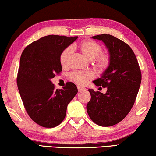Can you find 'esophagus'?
<instances>
[{
    "instance_id": "1",
    "label": "esophagus",
    "mask_w": 156,
    "mask_h": 156,
    "mask_svg": "<svg viewBox=\"0 0 156 156\" xmlns=\"http://www.w3.org/2000/svg\"><path fill=\"white\" fill-rule=\"evenodd\" d=\"M78 87V91H84V90H85V88L84 87H80V86H78L77 87Z\"/></svg>"
}]
</instances>
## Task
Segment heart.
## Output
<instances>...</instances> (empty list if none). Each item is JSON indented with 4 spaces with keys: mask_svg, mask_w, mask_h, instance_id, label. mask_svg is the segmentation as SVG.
I'll list each match as a JSON object with an SVG mask.
<instances>
[{
    "mask_svg": "<svg viewBox=\"0 0 156 156\" xmlns=\"http://www.w3.org/2000/svg\"><path fill=\"white\" fill-rule=\"evenodd\" d=\"M78 48L87 59H94L95 67L99 72H104L109 67L110 63L109 55L107 54H100L102 51V47L96 42L91 40L84 41L78 44ZM71 53V47H67L62 52L60 57V62L62 66L67 65ZM69 77L76 84L83 85L87 83L88 80L93 78L94 74L90 71L73 72L70 73Z\"/></svg>",
    "mask_w": 156,
    "mask_h": 156,
    "instance_id": "heart-1",
    "label": "heart"
}]
</instances>
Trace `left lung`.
I'll use <instances>...</instances> for the list:
<instances>
[{
	"label": "left lung",
	"mask_w": 156,
	"mask_h": 156,
	"mask_svg": "<svg viewBox=\"0 0 156 156\" xmlns=\"http://www.w3.org/2000/svg\"><path fill=\"white\" fill-rule=\"evenodd\" d=\"M92 38L102 41L109 51V67L93 83L107 87L105 94L89 89L91 100L87 111L97 125L110 126L125 118L135 102L141 83V72L133 50L125 42L110 34Z\"/></svg>",
	"instance_id": "left-lung-1"
}]
</instances>
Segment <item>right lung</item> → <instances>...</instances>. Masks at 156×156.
Instances as JSON below:
<instances>
[{"label":"right lung","instance_id":"obj_1","mask_svg":"<svg viewBox=\"0 0 156 156\" xmlns=\"http://www.w3.org/2000/svg\"><path fill=\"white\" fill-rule=\"evenodd\" d=\"M78 36H44L23 51L17 76V85L30 117L43 127L52 128L61 123L67 105L78 93L77 87L69 82L62 89L54 88L51 79L62 71V52Z\"/></svg>","mask_w":156,"mask_h":156}]
</instances>
